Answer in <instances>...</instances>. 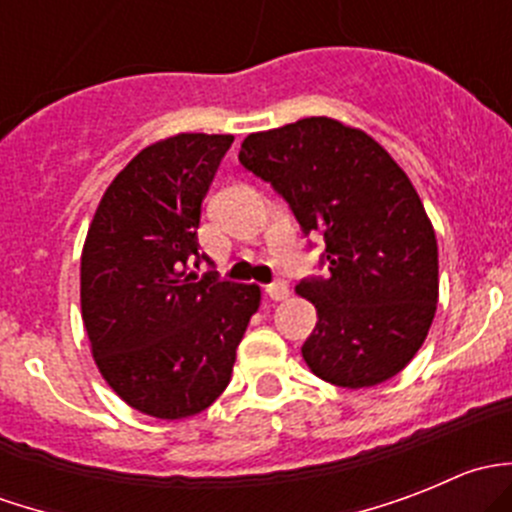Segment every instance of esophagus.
<instances>
[{"mask_svg":"<svg viewBox=\"0 0 512 512\" xmlns=\"http://www.w3.org/2000/svg\"><path fill=\"white\" fill-rule=\"evenodd\" d=\"M265 294L270 299H275V302H280V299H285L287 294H289L287 282H272V285L265 287Z\"/></svg>","mask_w":512,"mask_h":512,"instance_id":"esophagus-1","label":"esophagus"}]
</instances>
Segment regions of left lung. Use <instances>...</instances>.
Returning <instances> with one entry per match:
<instances>
[{
    "mask_svg": "<svg viewBox=\"0 0 512 512\" xmlns=\"http://www.w3.org/2000/svg\"><path fill=\"white\" fill-rule=\"evenodd\" d=\"M240 163L270 183L304 235H322L324 277L297 294L317 309L302 356L319 379L364 389L421 349L438 302V245L409 175L364 131L302 118L242 141Z\"/></svg>",
    "mask_w": 512,
    "mask_h": 512,
    "instance_id": "obj_1",
    "label": "left lung"
}]
</instances>
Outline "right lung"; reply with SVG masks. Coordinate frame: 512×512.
<instances>
[{"instance_id":"right-lung-1","label":"right lung","mask_w":512,"mask_h":512,"mask_svg":"<svg viewBox=\"0 0 512 512\" xmlns=\"http://www.w3.org/2000/svg\"><path fill=\"white\" fill-rule=\"evenodd\" d=\"M232 136L178 133L143 148L98 203L81 255V314L98 371L136 411L188 418L230 384L260 287L220 280L198 250Z\"/></svg>"}]
</instances>
